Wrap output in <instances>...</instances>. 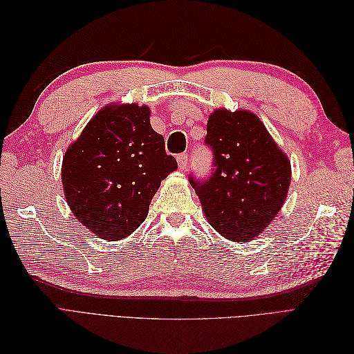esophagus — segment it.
I'll return each mask as SVG.
<instances>
[{"mask_svg": "<svg viewBox=\"0 0 354 354\" xmlns=\"http://www.w3.org/2000/svg\"><path fill=\"white\" fill-rule=\"evenodd\" d=\"M177 164H178V168H180L181 171L186 169L187 165H189V155H187V153H180V155L177 156Z\"/></svg>", "mask_w": 354, "mask_h": 354, "instance_id": "obj_1", "label": "esophagus"}]
</instances>
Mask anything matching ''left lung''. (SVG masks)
Instances as JSON below:
<instances>
[{
    "label": "left lung",
    "mask_w": 354,
    "mask_h": 354,
    "mask_svg": "<svg viewBox=\"0 0 354 354\" xmlns=\"http://www.w3.org/2000/svg\"><path fill=\"white\" fill-rule=\"evenodd\" d=\"M205 145L212 152L211 174L189 177L205 217L224 238L252 241L283 205L291 162L259 116L248 111H214Z\"/></svg>",
    "instance_id": "obj_1"
}]
</instances>
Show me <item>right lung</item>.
I'll return each instance as SVG.
<instances>
[{
	"mask_svg": "<svg viewBox=\"0 0 354 354\" xmlns=\"http://www.w3.org/2000/svg\"><path fill=\"white\" fill-rule=\"evenodd\" d=\"M149 116L147 106H106L63 158L69 208L102 239H124L140 226L160 180L177 169Z\"/></svg>",
	"mask_w": 354,
	"mask_h": 354,
	"instance_id": "add662e5",
	"label": "right lung"
}]
</instances>
